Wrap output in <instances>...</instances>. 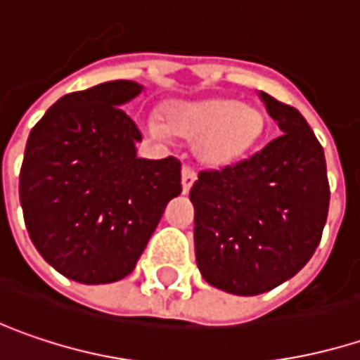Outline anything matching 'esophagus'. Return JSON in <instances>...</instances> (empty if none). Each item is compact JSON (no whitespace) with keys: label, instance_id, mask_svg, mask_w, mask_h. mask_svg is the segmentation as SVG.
I'll return each instance as SVG.
<instances>
[{"label":"esophagus","instance_id":"esophagus-1","mask_svg":"<svg viewBox=\"0 0 360 360\" xmlns=\"http://www.w3.org/2000/svg\"><path fill=\"white\" fill-rule=\"evenodd\" d=\"M195 183V171L191 167H183L181 171V187H183V193H189L191 185Z\"/></svg>","mask_w":360,"mask_h":360}]
</instances>
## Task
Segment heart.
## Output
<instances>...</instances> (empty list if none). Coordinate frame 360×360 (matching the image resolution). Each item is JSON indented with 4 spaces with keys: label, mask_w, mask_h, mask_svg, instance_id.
I'll return each instance as SVG.
<instances>
[{
    "label": "heart",
    "mask_w": 360,
    "mask_h": 360,
    "mask_svg": "<svg viewBox=\"0 0 360 360\" xmlns=\"http://www.w3.org/2000/svg\"><path fill=\"white\" fill-rule=\"evenodd\" d=\"M263 112L230 97L179 101L165 110L162 122L148 117L146 132L165 140L171 134L193 142V155L210 169H226L240 160L261 142Z\"/></svg>",
    "instance_id": "heart-1"
}]
</instances>
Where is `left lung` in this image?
Listing matches in <instances>:
<instances>
[{
  "instance_id": "8db88e82",
  "label": "left lung",
  "mask_w": 360,
  "mask_h": 360,
  "mask_svg": "<svg viewBox=\"0 0 360 360\" xmlns=\"http://www.w3.org/2000/svg\"><path fill=\"white\" fill-rule=\"evenodd\" d=\"M259 97L283 134L252 159L200 173L189 191L201 277L234 295L271 291L302 271L330 203L324 148L304 116L264 91Z\"/></svg>"
}]
</instances>
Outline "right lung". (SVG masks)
Wrapping results in <instances>:
<instances>
[{"label": "right lung", "mask_w": 360, "mask_h": 360, "mask_svg": "<svg viewBox=\"0 0 360 360\" xmlns=\"http://www.w3.org/2000/svg\"><path fill=\"white\" fill-rule=\"evenodd\" d=\"M108 81L60 97L30 132L20 203L30 240L67 279L103 285L128 277L167 203L181 162L138 159L142 134L122 105L142 94Z\"/></svg>", "instance_id": "right-lung-1"}]
</instances>
